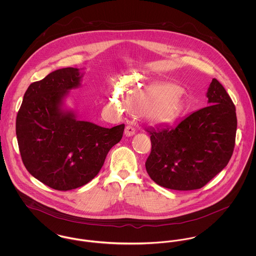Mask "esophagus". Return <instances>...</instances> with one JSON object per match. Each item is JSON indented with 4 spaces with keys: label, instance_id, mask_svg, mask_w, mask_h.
Segmentation results:
<instances>
[{
    "label": "esophagus",
    "instance_id": "1",
    "mask_svg": "<svg viewBox=\"0 0 256 256\" xmlns=\"http://www.w3.org/2000/svg\"><path fill=\"white\" fill-rule=\"evenodd\" d=\"M124 133H125L126 137H131V136H133L135 134V128L130 126V125H128V126L125 127V132Z\"/></svg>",
    "mask_w": 256,
    "mask_h": 256
}]
</instances>
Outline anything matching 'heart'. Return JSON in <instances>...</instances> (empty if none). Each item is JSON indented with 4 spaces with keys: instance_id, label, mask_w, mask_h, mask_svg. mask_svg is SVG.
<instances>
[{
    "instance_id": "heart-1",
    "label": "heart",
    "mask_w": 256,
    "mask_h": 256,
    "mask_svg": "<svg viewBox=\"0 0 256 256\" xmlns=\"http://www.w3.org/2000/svg\"><path fill=\"white\" fill-rule=\"evenodd\" d=\"M124 98L118 92L113 94L110 108L117 113L127 104L134 111L143 110L146 119L154 124H168L176 120L183 106L180 88L170 82H156L146 86L131 84L124 92Z\"/></svg>"
}]
</instances>
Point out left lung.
I'll use <instances>...</instances> for the list:
<instances>
[{"label": "left lung", "mask_w": 256, "mask_h": 256, "mask_svg": "<svg viewBox=\"0 0 256 256\" xmlns=\"http://www.w3.org/2000/svg\"><path fill=\"white\" fill-rule=\"evenodd\" d=\"M206 96L208 106L192 112L176 125L148 130L152 150L146 170L156 184L174 190L199 189L232 158L238 125L236 108L216 78Z\"/></svg>", "instance_id": "obj_1"}]
</instances>
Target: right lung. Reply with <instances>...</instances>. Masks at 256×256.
Returning <instances> with one entry per match:
<instances>
[{
  "instance_id": "1",
  "label": "right lung",
  "mask_w": 256,
  "mask_h": 256,
  "mask_svg": "<svg viewBox=\"0 0 256 256\" xmlns=\"http://www.w3.org/2000/svg\"><path fill=\"white\" fill-rule=\"evenodd\" d=\"M82 76L80 69L63 68L32 82L16 116V138L26 168L60 191L94 180L125 127L104 128L78 120L74 110L65 108V100L71 90L80 86Z\"/></svg>"
}]
</instances>
